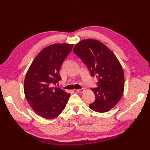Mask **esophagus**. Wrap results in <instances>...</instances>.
Instances as JSON below:
<instances>
[{
    "label": "esophagus",
    "instance_id": "obj_1",
    "mask_svg": "<svg viewBox=\"0 0 150 150\" xmlns=\"http://www.w3.org/2000/svg\"><path fill=\"white\" fill-rule=\"evenodd\" d=\"M85 91V89L84 88H82V89H77L76 91L79 93H83Z\"/></svg>",
    "mask_w": 150,
    "mask_h": 150
}]
</instances>
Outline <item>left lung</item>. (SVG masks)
Segmentation results:
<instances>
[{
    "instance_id": "obj_1",
    "label": "left lung",
    "mask_w": 150,
    "mask_h": 150,
    "mask_svg": "<svg viewBox=\"0 0 150 150\" xmlns=\"http://www.w3.org/2000/svg\"><path fill=\"white\" fill-rule=\"evenodd\" d=\"M73 52L87 65L91 76L98 78V88L91 89L95 101L89 104L92 110L108 112L120 101L125 88L122 66L115 54L95 39H84L76 44Z\"/></svg>"
}]
</instances>
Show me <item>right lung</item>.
Wrapping results in <instances>:
<instances>
[{"mask_svg": "<svg viewBox=\"0 0 150 150\" xmlns=\"http://www.w3.org/2000/svg\"><path fill=\"white\" fill-rule=\"evenodd\" d=\"M73 44H55L44 48L35 57L24 79L25 96L34 111L54 119L64 110L71 94L56 87L61 80L60 68Z\"/></svg>", "mask_w": 150, "mask_h": 150, "instance_id": "add662e5", "label": "right lung"}]
</instances>
